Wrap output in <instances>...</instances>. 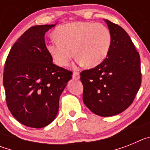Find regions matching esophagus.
Wrapping results in <instances>:
<instances>
[{
  "mask_svg": "<svg viewBox=\"0 0 150 150\" xmlns=\"http://www.w3.org/2000/svg\"><path fill=\"white\" fill-rule=\"evenodd\" d=\"M79 73L78 72H74V74H73V78L75 79H79Z\"/></svg>",
  "mask_w": 150,
  "mask_h": 150,
  "instance_id": "obj_1",
  "label": "esophagus"
}]
</instances>
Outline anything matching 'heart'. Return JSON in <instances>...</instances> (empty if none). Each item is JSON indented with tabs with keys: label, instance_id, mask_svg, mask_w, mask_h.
Returning a JSON list of instances; mask_svg holds the SVG:
<instances>
[{
	"label": "heart",
	"instance_id": "1",
	"mask_svg": "<svg viewBox=\"0 0 150 150\" xmlns=\"http://www.w3.org/2000/svg\"><path fill=\"white\" fill-rule=\"evenodd\" d=\"M55 36L57 40L50 41L46 49L53 62L61 67L67 66L74 54L79 63L95 67L107 58L112 44L110 29L95 22L64 24L55 29Z\"/></svg>",
	"mask_w": 150,
	"mask_h": 150
}]
</instances>
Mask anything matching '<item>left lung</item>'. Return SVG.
<instances>
[{
  "label": "left lung",
  "instance_id": "8db88e82",
  "mask_svg": "<svg viewBox=\"0 0 150 150\" xmlns=\"http://www.w3.org/2000/svg\"><path fill=\"white\" fill-rule=\"evenodd\" d=\"M105 22L112 34L108 55L100 64L80 73L84 104L104 117L119 114L132 104L142 76L140 55L128 34L116 24Z\"/></svg>",
  "mask_w": 150,
  "mask_h": 150
}]
</instances>
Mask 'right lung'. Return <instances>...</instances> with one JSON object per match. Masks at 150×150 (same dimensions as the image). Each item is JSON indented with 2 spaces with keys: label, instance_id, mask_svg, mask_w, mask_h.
Wrapping results in <instances>:
<instances>
[{
  "label": "right lung",
  "instance_id": "right-lung-1",
  "mask_svg": "<svg viewBox=\"0 0 150 150\" xmlns=\"http://www.w3.org/2000/svg\"><path fill=\"white\" fill-rule=\"evenodd\" d=\"M55 25L30 27L13 44L4 65L3 83L8 109L30 128L48 125L56 117L59 98L71 71L55 65L47 51L45 33Z\"/></svg>",
  "mask_w": 150,
  "mask_h": 150
}]
</instances>
